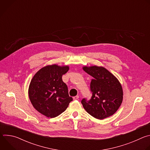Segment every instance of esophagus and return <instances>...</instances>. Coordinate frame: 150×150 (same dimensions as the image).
Instances as JSON below:
<instances>
[{
  "label": "esophagus",
  "mask_w": 150,
  "mask_h": 150,
  "mask_svg": "<svg viewBox=\"0 0 150 150\" xmlns=\"http://www.w3.org/2000/svg\"><path fill=\"white\" fill-rule=\"evenodd\" d=\"M78 98H79V96H75V97H73V99H74V100H78Z\"/></svg>",
  "instance_id": "34e87169"
}]
</instances>
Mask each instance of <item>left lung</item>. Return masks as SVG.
Returning <instances> with one entry per match:
<instances>
[{
	"instance_id": "1",
	"label": "left lung",
	"mask_w": 150,
	"mask_h": 150,
	"mask_svg": "<svg viewBox=\"0 0 150 150\" xmlns=\"http://www.w3.org/2000/svg\"><path fill=\"white\" fill-rule=\"evenodd\" d=\"M83 69L93 77L90 83L91 98H84L81 100L84 109L100 120L113 115L119 108L123 100L120 82L103 67H85Z\"/></svg>"
}]
</instances>
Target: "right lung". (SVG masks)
<instances>
[{
  "label": "right lung",
  "instance_id": "right-lung-1",
  "mask_svg": "<svg viewBox=\"0 0 150 150\" xmlns=\"http://www.w3.org/2000/svg\"><path fill=\"white\" fill-rule=\"evenodd\" d=\"M68 70V67L49 65L39 70L33 78L29 97L34 108L40 113L55 117L65 111L72 101L67 85L62 78Z\"/></svg>",
  "mask_w": 150,
  "mask_h": 150
}]
</instances>
